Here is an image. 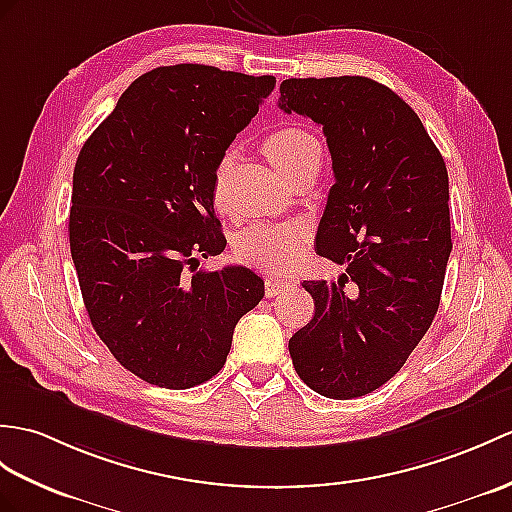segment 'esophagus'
<instances>
[{"label":"esophagus","mask_w":512,"mask_h":512,"mask_svg":"<svg viewBox=\"0 0 512 512\" xmlns=\"http://www.w3.org/2000/svg\"><path fill=\"white\" fill-rule=\"evenodd\" d=\"M288 288H290L288 281H283V279H266V296H268V299H272V296L285 292Z\"/></svg>","instance_id":"34e87169"}]
</instances>
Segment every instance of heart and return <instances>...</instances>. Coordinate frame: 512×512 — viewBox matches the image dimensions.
<instances>
[{"instance_id": "1", "label": "heart", "mask_w": 512, "mask_h": 512, "mask_svg": "<svg viewBox=\"0 0 512 512\" xmlns=\"http://www.w3.org/2000/svg\"><path fill=\"white\" fill-rule=\"evenodd\" d=\"M316 146L318 141L310 133L294 126H285L272 130L264 139V154L281 174L290 176ZM229 163L231 152H224L216 172V185H213L216 205H220V183ZM307 242H310V227L303 222L253 224V227L244 229L235 237V255L253 268L283 272L290 270L301 259Z\"/></svg>"}]
</instances>
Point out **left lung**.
Instances as JSON below:
<instances>
[{
	"label": "left lung",
	"mask_w": 512,
	"mask_h": 512,
	"mask_svg": "<svg viewBox=\"0 0 512 512\" xmlns=\"http://www.w3.org/2000/svg\"><path fill=\"white\" fill-rule=\"evenodd\" d=\"M279 91L281 111L323 126L336 183L316 253L347 266L338 283L303 281L316 312L290 338L292 364L318 395L362 397L397 375L441 303L447 168L419 115L371 78H290Z\"/></svg>",
	"instance_id": "1"
}]
</instances>
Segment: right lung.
<instances>
[{
    "instance_id": "right-lung-1",
    "label": "right lung",
    "mask_w": 512,
    "mask_h": 512,
    "mask_svg": "<svg viewBox=\"0 0 512 512\" xmlns=\"http://www.w3.org/2000/svg\"><path fill=\"white\" fill-rule=\"evenodd\" d=\"M275 82L157 67L78 154L69 246L82 301L113 358L148 384L207 382L227 362L237 320L264 299L246 266L196 268L227 246L213 211L218 165Z\"/></svg>"
}]
</instances>
